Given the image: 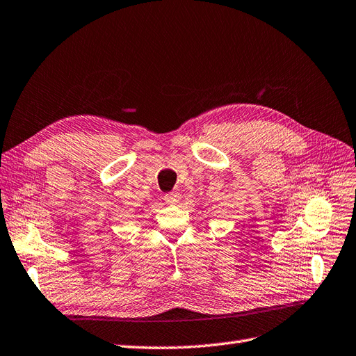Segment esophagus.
<instances>
[{
	"label": "esophagus",
	"instance_id": "1",
	"mask_svg": "<svg viewBox=\"0 0 356 356\" xmlns=\"http://www.w3.org/2000/svg\"><path fill=\"white\" fill-rule=\"evenodd\" d=\"M165 202L168 204H177L179 202V195L178 193H170V194H166L165 195Z\"/></svg>",
	"mask_w": 356,
	"mask_h": 356
}]
</instances>
